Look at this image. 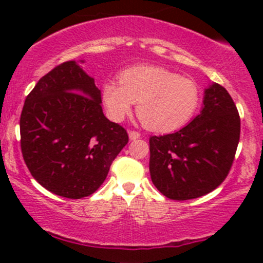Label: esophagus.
<instances>
[{
	"label": "esophagus",
	"instance_id": "1",
	"mask_svg": "<svg viewBox=\"0 0 263 263\" xmlns=\"http://www.w3.org/2000/svg\"><path fill=\"white\" fill-rule=\"evenodd\" d=\"M128 136H129V140H137L141 137V134L137 131H129L128 132Z\"/></svg>",
	"mask_w": 263,
	"mask_h": 263
}]
</instances>
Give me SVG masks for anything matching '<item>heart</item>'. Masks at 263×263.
<instances>
[{
	"mask_svg": "<svg viewBox=\"0 0 263 263\" xmlns=\"http://www.w3.org/2000/svg\"><path fill=\"white\" fill-rule=\"evenodd\" d=\"M102 99L112 121H123L137 102V113L148 129L169 132L190 122L200 104V92L195 82L178 73L137 66L124 70L119 82L105 81Z\"/></svg>",
	"mask_w": 263,
	"mask_h": 263,
	"instance_id": "b5f03b06",
	"label": "heart"
}]
</instances>
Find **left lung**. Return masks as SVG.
<instances>
[{"label": "left lung", "instance_id": "8db88e82", "mask_svg": "<svg viewBox=\"0 0 263 263\" xmlns=\"http://www.w3.org/2000/svg\"><path fill=\"white\" fill-rule=\"evenodd\" d=\"M240 136V118L221 85L205 90L200 115L174 134L151 136L150 176L171 200L208 195L227 178Z\"/></svg>", "mask_w": 263, "mask_h": 263}]
</instances>
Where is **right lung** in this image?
Masks as SVG:
<instances>
[{
    "instance_id": "obj_1",
    "label": "right lung",
    "mask_w": 263,
    "mask_h": 263,
    "mask_svg": "<svg viewBox=\"0 0 263 263\" xmlns=\"http://www.w3.org/2000/svg\"><path fill=\"white\" fill-rule=\"evenodd\" d=\"M100 103L94 79L75 61L49 71L26 97L21 153L31 176L49 192L66 198L94 193L128 142L126 129L104 116Z\"/></svg>"
}]
</instances>
